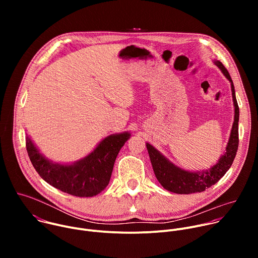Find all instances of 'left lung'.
<instances>
[{
    "label": "left lung",
    "mask_w": 258,
    "mask_h": 258,
    "mask_svg": "<svg viewBox=\"0 0 258 258\" xmlns=\"http://www.w3.org/2000/svg\"><path fill=\"white\" fill-rule=\"evenodd\" d=\"M215 64L231 82L232 95L235 106V121L227 146V152L220 157L218 162L211 168L202 172H190L180 169L170 163L153 146L147 143V150H148L156 178L161 183V186L169 192L176 194H192L205 191V189L214 185L226 174L236 157L239 146V106L235 95L234 84L229 71L222 62L215 61Z\"/></svg>",
    "instance_id": "obj_1"
}]
</instances>
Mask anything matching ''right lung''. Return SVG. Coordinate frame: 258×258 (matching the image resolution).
Returning <instances> with one entry per match:
<instances>
[{"label":"right lung","instance_id":"1","mask_svg":"<svg viewBox=\"0 0 258 258\" xmlns=\"http://www.w3.org/2000/svg\"><path fill=\"white\" fill-rule=\"evenodd\" d=\"M130 138V133L109 136L90 155L71 165L50 162L29 138L26 150L35 170L51 186L72 196L93 197L108 186L117 154Z\"/></svg>","mask_w":258,"mask_h":258}]
</instances>
